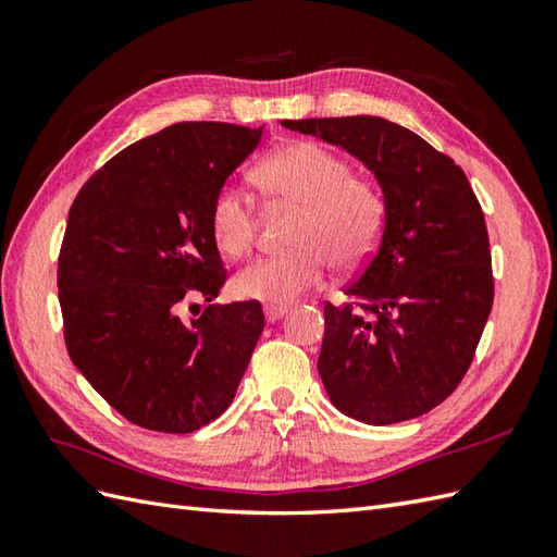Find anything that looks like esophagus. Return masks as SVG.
<instances>
[{
  "label": "esophagus",
  "instance_id": "34e87169",
  "mask_svg": "<svg viewBox=\"0 0 557 557\" xmlns=\"http://www.w3.org/2000/svg\"><path fill=\"white\" fill-rule=\"evenodd\" d=\"M289 311V306H265V321L268 323H277L280 318H285Z\"/></svg>",
  "mask_w": 557,
  "mask_h": 557
}]
</instances>
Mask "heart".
Here are the masks:
<instances>
[{"mask_svg":"<svg viewBox=\"0 0 557 557\" xmlns=\"http://www.w3.org/2000/svg\"><path fill=\"white\" fill-rule=\"evenodd\" d=\"M256 184L272 203L299 208L292 227V251L265 256L234 280L242 299L287 306L318 287L330 260L342 270L361 265L373 253L385 224V198L371 180L351 174V164L313 140H297L258 164ZM215 244L242 258L256 242V203L232 184L222 186L210 210Z\"/></svg>","mask_w":557,"mask_h":557,"instance_id":"heart-1","label":"heart"}]
</instances>
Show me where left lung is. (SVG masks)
<instances>
[{
    "mask_svg": "<svg viewBox=\"0 0 557 557\" xmlns=\"http://www.w3.org/2000/svg\"><path fill=\"white\" fill-rule=\"evenodd\" d=\"M282 126L351 152L385 198L381 244L345 289L349 301L325 304L318 373L327 397L363 423L417 419L455 393L493 309L488 230L467 174L381 116Z\"/></svg>",
    "mask_w": 557,
    "mask_h": 557,
    "instance_id": "8db88e82",
    "label": "left lung"
}]
</instances>
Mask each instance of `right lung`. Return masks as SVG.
Returning a JSON list of instances; mask_svg holds the SVG:
<instances>
[{
	"mask_svg": "<svg viewBox=\"0 0 557 557\" xmlns=\"http://www.w3.org/2000/svg\"><path fill=\"white\" fill-rule=\"evenodd\" d=\"M260 136L263 126L172 124L104 162L69 210L57 263L69 357L140 429L215 421L263 333L258 301L182 318L184 301H212L227 280L212 200Z\"/></svg>",
	"mask_w": 557,
	"mask_h": 557,
	"instance_id": "add662e5",
	"label": "right lung"
}]
</instances>
